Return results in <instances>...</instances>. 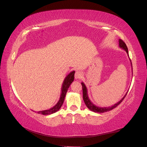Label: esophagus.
Masks as SVG:
<instances>
[{
  "instance_id": "obj_1",
  "label": "esophagus",
  "mask_w": 147,
  "mask_h": 147,
  "mask_svg": "<svg viewBox=\"0 0 147 147\" xmlns=\"http://www.w3.org/2000/svg\"><path fill=\"white\" fill-rule=\"evenodd\" d=\"M74 77L76 79H80L82 77V73L80 71H76L75 74H74Z\"/></svg>"
}]
</instances>
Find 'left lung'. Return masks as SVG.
<instances>
[{"label": "left lung", "instance_id": "1", "mask_svg": "<svg viewBox=\"0 0 147 147\" xmlns=\"http://www.w3.org/2000/svg\"><path fill=\"white\" fill-rule=\"evenodd\" d=\"M119 47L120 48L123 49V50H124L126 51V53H127L128 56H129L128 49H127V46H126V45H125V43L123 42L122 39H119ZM130 61H131V60H130ZM131 64L132 65L131 61ZM132 70H133V68H132ZM82 90H83V100H84L86 106H87V108L89 109V110L95 112V113H104V112H106V111H108L113 110V108H116L118 105H119L120 103H121V102L123 100V99L125 98L126 95H127V92L126 93L125 96L123 97V98L120 100V101H119L117 103H116V104H115L113 106H109V107H99V106H97L95 105H94L93 103L91 102V100L89 99L88 96V94H87V87H86V86L84 84V83L82 82Z\"/></svg>", "mask_w": 147, "mask_h": 147}]
</instances>
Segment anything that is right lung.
Masks as SVG:
<instances>
[{"mask_svg": "<svg viewBox=\"0 0 147 147\" xmlns=\"http://www.w3.org/2000/svg\"><path fill=\"white\" fill-rule=\"evenodd\" d=\"M74 73H75V71H74L71 72V73L69 74L64 79V82H63V84L62 85L61 94H60V97L58 102H57L53 108H51L50 109H49V110H47L37 111V113L44 115H50V114L55 113V112H57V111L60 110V108H61V106H62L63 102H64L65 95H66V93H67L68 88L71 85V83L74 81Z\"/></svg>", "mask_w": 147, "mask_h": 147, "instance_id": "add662e5", "label": "right lung"}]
</instances>
